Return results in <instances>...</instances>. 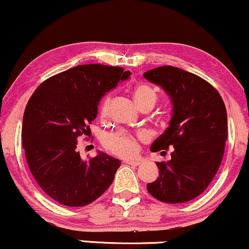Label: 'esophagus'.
Masks as SVG:
<instances>
[{"label": "esophagus", "instance_id": "1", "mask_svg": "<svg viewBox=\"0 0 249 249\" xmlns=\"http://www.w3.org/2000/svg\"><path fill=\"white\" fill-rule=\"evenodd\" d=\"M142 162V160H125V164L131 165V166H139Z\"/></svg>", "mask_w": 249, "mask_h": 249}]
</instances>
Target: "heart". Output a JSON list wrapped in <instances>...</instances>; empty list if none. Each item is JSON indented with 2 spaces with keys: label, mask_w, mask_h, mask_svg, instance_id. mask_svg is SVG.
Listing matches in <instances>:
<instances>
[{
  "label": "heart",
  "mask_w": 249,
  "mask_h": 249,
  "mask_svg": "<svg viewBox=\"0 0 249 249\" xmlns=\"http://www.w3.org/2000/svg\"><path fill=\"white\" fill-rule=\"evenodd\" d=\"M133 98L139 107H154L158 101V90L147 83H139L134 85ZM111 97L105 95L102 98L99 104V112L103 117L108 113ZM102 145L107 152L121 158H131L139 152V138L132 134L124 132V131H117V132H107L103 136Z\"/></svg>",
  "instance_id": "1"
}]
</instances>
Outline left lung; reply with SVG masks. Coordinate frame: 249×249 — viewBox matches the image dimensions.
<instances>
[{
  "label": "left lung",
  "instance_id": "8db88e82",
  "mask_svg": "<svg viewBox=\"0 0 249 249\" xmlns=\"http://www.w3.org/2000/svg\"><path fill=\"white\" fill-rule=\"evenodd\" d=\"M147 81L166 91L173 104L165 132L151 145L152 152L166 153L171 160L158 161L159 177L147 184L157 200L182 204L200 196L218 172L227 139V111L220 93L201 77L164 65L144 73Z\"/></svg>",
  "mask_w": 249,
  "mask_h": 249
}]
</instances>
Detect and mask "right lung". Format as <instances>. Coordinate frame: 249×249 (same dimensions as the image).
I'll return each mask as SVG.
<instances>
[{"instance_id":"add662e5","label":"right lung","mask_w":249,"mask_h":249,"mask_svg":"<svg viewBox=\"0 0 249 249\" xmlns=\"http://www.w3.org/2000/svg\"><path fill=\"white\" fill-rule=\"evenodd\" d=\"M128 76L130 71L118 67L78 65L48 78L30 97L22 144L31 174L55 201L85 206L112 184L121 160L104 152L83 160L77 141L90 132L105 92Z\"/></svg>"}]
</instances>
